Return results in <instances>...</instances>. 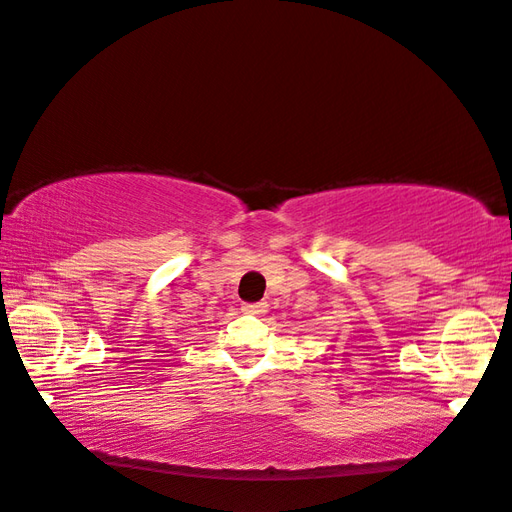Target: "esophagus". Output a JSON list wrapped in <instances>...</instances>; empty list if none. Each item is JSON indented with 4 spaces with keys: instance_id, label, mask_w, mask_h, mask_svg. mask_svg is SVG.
<instances>
[{
    "instance_id": "34e87169",
    "label": "esophagus",
    "mask_w": 512,
    "mask_h": 512,
    "mask_svg": "<svg viewBox=\"0 0 512 512\" xmlns=\"http://www.w3.org/2000/svg\"><path fill=\"white\" fill-rule=\"evenodd\" d=\"M243 312H245V314L260 316V314L267 312V303H245V305H243Z\"/></svg>"
}]
</instances>
